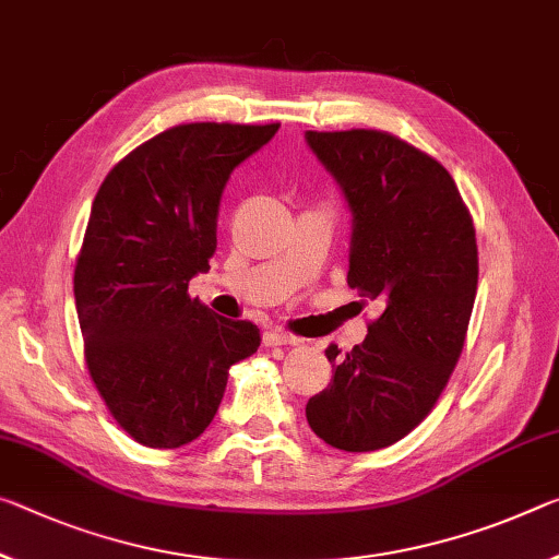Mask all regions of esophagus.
<instances>
[{
	"label": "esophagus",
	"instance_id": "1",
	"mask_svg": "<svg viewBox=\"0 0 559 559\" xmlns=\"http://www.w3.org/2000/svg\"><path fill=\"white\" fill-rule=\"evenodd\" d=\"M263 343L269 345V348H276V345H298V338L296 335H290V333H283V331H265L263 333Z\"/></svg>",
	"mask_w": 559,
	"mask_h": 559
}]
</instances>
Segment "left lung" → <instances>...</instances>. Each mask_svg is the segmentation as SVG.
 Returning a JSON list of instances; mask_svg holds the SVG:
<instances>
[{
  "label": "left lung",
  "mask_w": 559,
  "mask_h": 559,
  "mask_svg": "<svg viewBox=\"0 0 559 559\" xmlns=\"http://www.w3.org/2000/svg\"><path fill=\"white\" fill-rule=\"evenodd\" d=\"M353 216L348 286L383 308L306 405L318 438L370 453L405 438L463 353L477 290L473 218L436 158L385 131H306Z\"/></svg>",
  "instance_id": "obj_1"
}]
</instances>
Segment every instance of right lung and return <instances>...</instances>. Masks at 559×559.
<instances>
[{
    "label": "right lung",
    "mask_w": 559,
    "mask_h": 559,
    "mask_svg": "<svg viewBox=\"0 0 559 559\" xmlns=\"http://www.w3.org/2000/svg\"><path fill=\"white\" fill-rule=\"evenodd\" d=\"M281 123H181L111 168L92 203L74 298L84 358L114 418L146 448L197 440L228 368L261 333L189 298L209 271L224 186Z\"/></svg>",
    "instance_id": "obj_1"
}]
</instances>
